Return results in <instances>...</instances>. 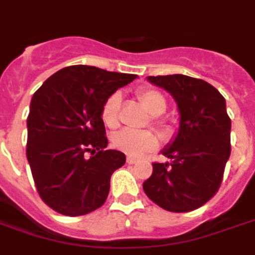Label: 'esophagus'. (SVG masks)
<instances>
[{"mask_svg": "<svg viewBox=\"0 0 255 255\" xmlns=\"http://www.w3.org/2000/svg\"><path fill=\"white\" fill-rule=\"evenodd\" d=\"M126 161H128V163H129V164H134L135 161V159L134 157H131V156H128V159H126Z\"/></svg>", "mask_w": 255, "mask_h": 255, "instance_id": "obj_1", "label": "esophagus"}]
</instances>
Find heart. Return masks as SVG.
Here are the masks:
<instances>
[{
    "mask_svg": "<svg viewBox=\"0 0 255 255\" xmlns=\"http://www.w3.org/2000/svg\"><path fill=\"white\" fill-rule=\"evenodd\" d=\"M137 99L152 115H160L167 109V99L160 91L150 87H144L135 92ZM122 105V98L118 92L110 95L102 106V121L109 129H115L120 125V111ZM155 124L163 133L170 130L168 121L160 117H153ZM113 145L121 152L133 157H141L146 153H150L157 149L159 138L153 131H131V130H121L113 137Z\"/></svg>",
    "mask_w": 255,
    "mask_h": 255,
    "instance_id": "obj_1",
    "label": "heart"
}]
</instances>
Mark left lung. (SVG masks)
I'll use <instances>...</instances> for the list:
<instances>
[{"instance_id":"left-lung-1","label":"left lung","mask_w":255,"mask_h":255,"mask_svg":"<svg viewBox=\"0 0 255 255\" xmlns=\"http://www.w3.org/2000/svg\"><path fill=\"white\" fill-rule=\"evenodd\" d=\"M168 91L181 114L179 131L142 189L150 201L175 213L191 212L211 200L222 185L231 153V120L226 99L213 85L183 74L149 76Z\"/></svg>"}]
</instances>
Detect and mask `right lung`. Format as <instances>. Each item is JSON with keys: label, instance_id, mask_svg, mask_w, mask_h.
Returning <instances> with one entry per match:
<instances>
[{"label": "right lung", "instance_id": "obj_1", "mask_svg": "<svg viewBox=\"0 0 255 255\" xmlns=\"http://www.w3.org/2000/svg\"><path fill=\"white\" fill-rule=\"evenodd\" d=\"M135 74L73 65L33 94L27 118V159L42 201L65 216H83L107 200L110 178L125 164L107 149L102 106Z\"/></svg>", "mask_w": 255, "mask_h": 255}]
</instances>
